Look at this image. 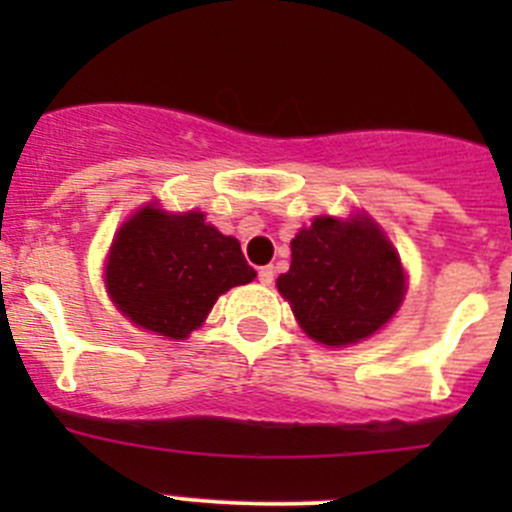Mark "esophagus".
<instances>
[{
	"label": "esophagus",
	"instance_id": "34e87169",
	"mask_svg": "<svg viewBox=\"0 0 512 512\" xmlns=\"http://www.w3.org/2000/svg\"><path fill=\"white\" fill-rule=\"evenodd\" d=\"M257 280H260V285L270 287L272 282H275V270H272V267H260V272H257Z\"/></svg>",
	"mask_w": 512,
	"mask_h": 512
}]
</instances>
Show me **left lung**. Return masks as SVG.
<instances>
[{
    "instance_id": "1",
    "label": "left lung",
    "mask_w": 512,
    "mask_h": 512,
    "mask_svg": "<svg viewBox=\"0 0 512 512\" xmlns=\"http://www.w3.org/2000/svg\"><path fill=\"white\" fill-rule=\"evenodd\" d=\"M277 289L299 327L327 347H344L384 327L404 299V272L371 220L317 218L292 240V265Z\"/></svg>"
}]
</instances>
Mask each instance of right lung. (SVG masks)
<instances>
[{
    "instance_id": "1",
    "label": "right lung",
    "mask_w": 512,
    "mask_h": 512,
    "mask_svg": "<svg viewBox=\"0 0 512 512\" xmlns=\"http://www.w3.org/2000/svg\"><path fill=\"white\" fill-rule=\"evenodd\" d=\"M255 280L235 237L205 223L203 213L168 215L143 208L118 232L106 262L111 299L133 324L185 339L215 299Z\"/></svg>"
}]
</instances>
